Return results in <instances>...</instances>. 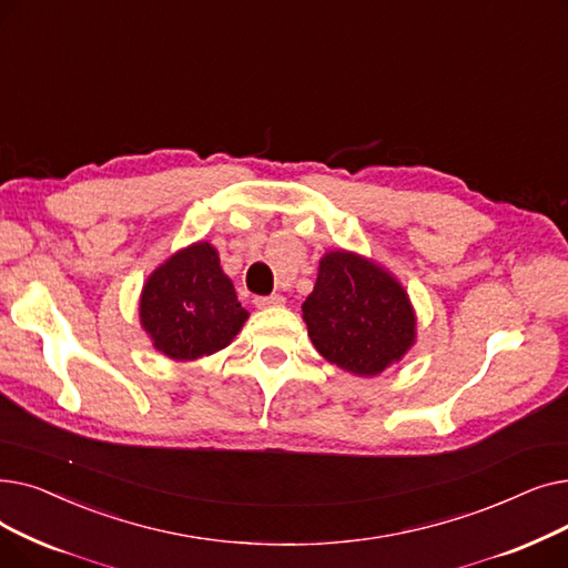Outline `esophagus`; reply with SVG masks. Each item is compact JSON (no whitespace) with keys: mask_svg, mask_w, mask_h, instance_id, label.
<instances>
[{"mask_svg":"<svg viewBox=\"0 0 568 568\" xmlns=\"http://www.w3.org/2000/svg\"><path fill=\"white\" fill-rule=\"evenodd\" d=\"M254 305L256 307H280V305H284V298L280 293H273V295H256L254 298Z\"/></svg>","mask_w":568,"mask_h":568,"instance_id":"1","label":"esophagus"}]
</instances>
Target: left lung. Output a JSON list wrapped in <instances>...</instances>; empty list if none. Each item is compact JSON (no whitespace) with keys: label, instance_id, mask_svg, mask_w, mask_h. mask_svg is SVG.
Segmentation results:
<instances>
[{"label":"left lung","instance_id":"left-lung-1","mask_svg":"<svg viewBox=\"0 0 568 568\" xmlns=\"http://www.w3.org/2000/svg\"><path fill=\"white\" fill-rule=\"evenodd\" d=\"M303 318L318 354L361 376L399 361L416 335L404 288L382 267L348 252L323 256Z\"/></svg>","mask_w":568,"mask_h":568}]
</instances>
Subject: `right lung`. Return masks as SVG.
Segmentation results:
<instances>
[{
  "label": "right lung",
  "instance_id": "add662e5",
  "mask_svg": "<svg viewBox=\"0 0 568 568\" xmlns=\"http://www.w3.org/2000/svg\"><path fill=\"white\" fill-rule=\"evenodd\" d=\"M245 318L247 312L207 242L178 252L156 267L141 295L143 328L161 354L175 361H194L224 348Z\"/></svg>",
  "mask_w": 568,
  "mask_h": 568
}]
</instances>
